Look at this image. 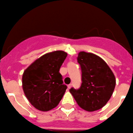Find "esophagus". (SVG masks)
I'll return each instance as SVG.
<instances>
[{"instance_id":"34e87169","label":"esophagus","mask_w":133,"mask_h":133,"mask_svg":"<svg viewBox=\"0 0 133 133\" xmlns=\"http://www.w3.org/2000/svg\"><path fill=\"white\" fill-rule=\"evenodd\" d=\"M68 89H70V88H71V87H72V84H69V85H68Z\"/></svg>"}]
</instances>
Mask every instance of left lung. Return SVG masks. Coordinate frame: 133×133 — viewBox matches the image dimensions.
I'll list each match as a JSON object with an SVG mask.
<instances>
[{"instance_id":"left-lung-1","label":"left lung","mask_w":133,"mask_h":133,"mask_svg":"<svg viewBox=\"0 0 133 133\" xmlns=\"http://www.w3.org/2000/svg\"><path fill=\"white\" fill-rule=\"evenodd\" d=\"M82 69V83L78 89L70 93L79 107L88 112L102 108L113 94L116 78L102 58L92 53L79 52L77 57Z\"/></svg>"}]
</instances>
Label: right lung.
<instances>
[{
    "instance_id": "1",
    "label": "right lung",
    "mask_w": 133,
    "mask_h": 133,
    "mask_svg": "<svg viewBox=\"0 0 133 133\" xmlns=\"http://www.w3.org/2000/svg\"><path fill=\"white\" fill-rule=\"evenodd\" d=\"M67 56L58 50L48 53L30 64L22 76V88L30 103L42 112L51 110L59 104L66 89L59 69Z\"/></svg>"
}]
</instances>
